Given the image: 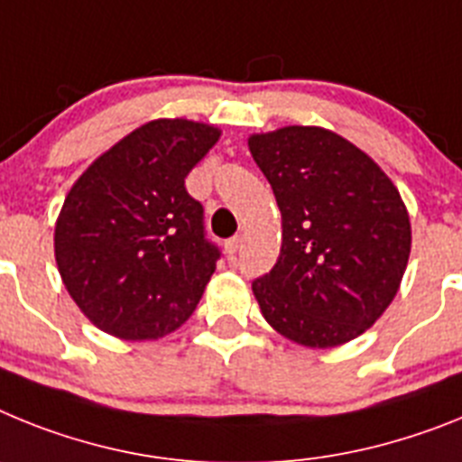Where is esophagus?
Instances as JSON below:
<instances>
[{"mask_svg":"<svg viewBox=\"0 0 462 462\" xmlns=\"http://www.w3.org/2000/svg\"><path fill=\"white\" fill-rule=\"evenodd\" d=\"M239 246H242V236H232V239H227L226 242V254L232 258V255L239 251Z\"/></svg>","mask_w":462,"mask_h":462,"instance_id":"1","label":"esophagus"}]
</instances>
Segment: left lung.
<instances>
[{
    "instance_id": "8db88e82",
    "label": "left lung",
    "mask_w": 462,
    "mask_h": 462,
    "mask_svg": "<svg viewBox=\"0 0 462 462\" xmlns=\"http://www.w3.org/2000/svg\"><path fill=\"white\" fill-rule=\"evenodd\" d=\"M248 148L283 227L279 260L254 281L264 320L302 346L351 342L386 311L407 270L411 226L398 188L323 127L254 134Z\"/></svg>"
}]
</instances>
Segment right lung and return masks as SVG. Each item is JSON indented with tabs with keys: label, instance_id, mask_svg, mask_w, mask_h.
<instances>
[{
	"label": "right lung",
	"instance_id": "right-lung-1",
	"mask_svg": "<svg viewBox=\"0 0 462 462\" xmlns=\"http://www.w3.org/2000/svg\"><path fill=\"white\" fill-rule=\"evenodd\" d=\"M220 132L151 120L74 183L55 226V260L83 314L120 339H158L183 326L216 272L220 248L186 176Z\"/></svg>",
	"mask_w": 462,
	"mask_h": 462
}]
</instances>
